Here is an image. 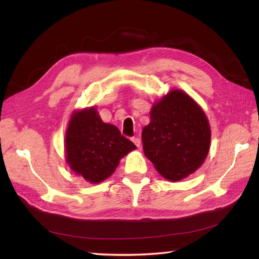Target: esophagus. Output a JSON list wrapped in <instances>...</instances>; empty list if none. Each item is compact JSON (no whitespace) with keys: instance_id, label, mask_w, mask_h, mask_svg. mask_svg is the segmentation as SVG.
Returning <instances> with one entry per match:
<instances>
[{"instance_id":"1","label":"esophagus","mask_w":259,"mask_h":259,"mask_svg":"<svg viewBox=\"0 0 259 259\" xmlns=\"http://www.w3.org/2000/svg\"><path fill=\"white\" fill-rule=\"evenodd\" d=\"M133 142L138 148L141 147V139L140 138H133Z\"/></svg>"}]
</instances>
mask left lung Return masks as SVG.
Wrapping results in <instances>:
<instances>
[{"mask_svg":"<svg viewBox=\"0 0 259 259\" xmlns=\"http://www.w3.org/2000/svg\"><path fill=\"white\" fill-rule=\"evenodd\" d=\"M145 156L170 181L194 174L205 161L211 131L205 111L183 90L169 91L152 104L141 134Z\"/></svg>","mask_w":259,"mask_h":259,"instance_id":"1","label":"left lung"}]
</instances>
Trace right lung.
<instances>
[{
	"label": "right lung",
	"instance_id": "1",
	"mask_svg": "<svg viewBox=\"0 0 259 259\" xmlns=\"http://www.w3.org/2000/svg\"><path fill=\"white\" fill-rule=\"evenodd\" d=\"M135 149L117 126L103 122L96 106L71 114L64 139L65 161L88 183L99 184L109 178L120 159Z\"/></svg>",
	"mask_w": 259,
	"mask_h": 259
}]
</instances>
